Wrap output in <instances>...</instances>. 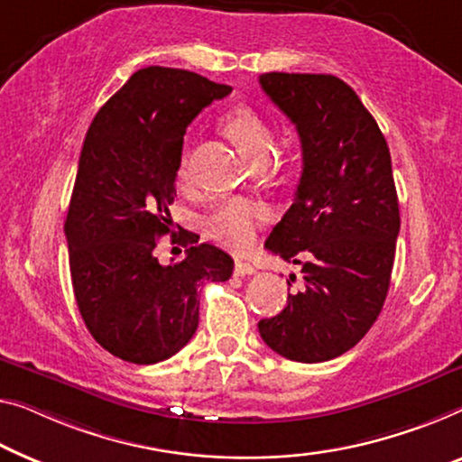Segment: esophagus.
Returning <instances> with one entry per match:
<instances>
[{"label": "esophagus", "instance_id": "esophagus-1", "mask_svg": "<svg viewBox=\"0 0 462 462\" xmlns=\"http://www.w3.org/2000/svg\"><path fill=\"white\" fill-rule=\"evenodd\" d=\"M234 273H236V275H251V273H254V265L249 263V261L236 259V263H234Z\"/></svg>", "mask_w": 462, "mask_h": 462}]
</instances>
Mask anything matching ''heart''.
<instances>
[{
	"mask_svg": "<svg viewBox=\"0 0 462 462\" xmlns=\"http://www.w3.org/2000/svg\"><path fill=\"white\" fill-rule=\"evenodd\" d=\"M224 133L236 143L240 153L249 157L253 163H261L270 157L272 130L267 122L251 107H236L226 114L222 122ZM187 153L180 160V176H187ZM261 217V208L253 201L240 197L224 199L216 209L209 213L208 232L217 243L230 249H246L254 238V228Z\"/></svg>",
	"mask_w": 462,
	"mask_h": 462,
	"instance_id": "b5f03b06",
	"label": "heart"
}]
</instances>
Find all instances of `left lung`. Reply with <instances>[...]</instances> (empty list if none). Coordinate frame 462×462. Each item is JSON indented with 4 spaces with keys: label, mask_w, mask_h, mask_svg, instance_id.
Segmentation results:
<instances>
[{
    "label": "left lung",
    "mask_w": 462,
    "mask_h": 462,
    "mask_svg": "<svg viewBox=\"0 0 462 462\" xmlns=\"http://www.w3.org/2000/svg\"><path fill=\"white\" fill-rule=\"evenodd\" d=\"M259 85L302 147L294 203L265 240L267 251L300 265L302 288L259 321V334L291 361H329L361 342L390 288L401 232L390 149L356 93L332 74L267 72Z\"/></svg>",
    "instance_id": "8db88e82"
}]
</instances>
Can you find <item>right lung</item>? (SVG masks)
Masks as SVG:
<instances>
[{
  "label": "right lung",
  "mask_w": 462,
  "mask_h": 462,
  "mask_svg": "<svg viewBox=\"0 0 462 462\" xmlns=\"http://www.w3.org/2000/svg\"><path fill=\"white\" fill-rule=\"evenodd\" d=\"M230 91L189 70L141 68L88 126L64 232L82 321L122 361L153 365L187 346L199 286L232 275L230 254L192 232L172 237L189 246L182 262L154 257L156 238L171 231L187 126Z\"/></svg>",
  "instance_id": "right-lung-1"
}]
</instances>
